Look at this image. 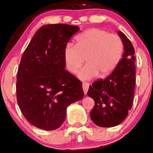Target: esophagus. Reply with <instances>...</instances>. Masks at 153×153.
Listing matches in <instances>:
<instances>
[{"label":"esophagus","mask_w":153,"mask_h":153,"mask_svg":"<svg viewBox=\"0 0 153 153\" xmlns=\"http://www.w3.org/2000/svg\"><path fill=\"white\" fill-rule=\"evenodd\" d=\"M82 87H83L84 93H85V94H86L87 93L88 89H89V83H88V82H83V84H82Z\"/></svg>","instance_id":"1"}]
</instances>
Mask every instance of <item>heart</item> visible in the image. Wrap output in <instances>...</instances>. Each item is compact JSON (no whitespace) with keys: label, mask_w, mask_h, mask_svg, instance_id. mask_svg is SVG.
<instances>
[{"label":"heart","mask_w":153,"mask_h":153,"mask_svg":"<svg viewBox=\"0 0 153 153\" xmlns=\"http://www.w3.org/2000/svg\"><path fill=\"white\" fill-rule=\"evenodd\" d=\"M76 40V45H66L64 59L66 69L75 74L86 58L87 64L78 72L80 79H91L98 75L101 78L106 77L114 71L121 59L124 45L117 34L91 28L79 34Z\"/></svg>","instance_id":"heart-1"}]
</instances>
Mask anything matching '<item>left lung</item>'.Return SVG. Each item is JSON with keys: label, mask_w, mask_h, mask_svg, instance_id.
<instances>
[{"label": "left lung", "mask_w": 153, "mask_h": 153, "mask_svg": "<svg viewBox=\"0 0 153 153\" xmlns=\"http://www.w3.org/2000/svg\"><path fill=\"white\" fill-rule=\"evenodd\" d=\"M125 52L117 68L105 80L95 82L90 86L87 95L95 105L90 112L94 123L103 128L120 124L127 117L134 98L136 68L134 49L126 34L119 32Z\"/></svg>", "instance_id": "8db88e82"}]
</instances>
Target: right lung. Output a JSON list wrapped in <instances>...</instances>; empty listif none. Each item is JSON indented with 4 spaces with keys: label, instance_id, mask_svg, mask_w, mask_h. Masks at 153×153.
<instances>
[{
    "label": "right lung",
    "instance_id": "right-lung-1",
    "mask_svg": "<svg viewBox=\"0 0 153 153\" xmlns=\"http://www.w3.org/2000/svg\"><path fill=\"white\" fill-rule=\"evenodd\" d=\"M78 31L75 25H44L21 57L16 77L17 103L24 117L36 128H59L66 107L83 98L82 82L64 69V48Z\"/></svg>",
    "mask_w": 153,
    "mask_h": 153
}]
</instances>
